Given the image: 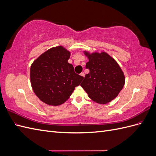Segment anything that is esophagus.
I'll return each instance as SVG.
<instances>
[{
	"label": "esophagus",
	"mask_w": 156,
	"mask_h": 156,
	"mask_svg": "<svg viewBox=\"0 0 156 156\" xmlns=\"http://www.w3.org/2000/svg\"><path fill=\"white\" fill-rule=\"evenodd\" d=\"M80 75H81V76H82L83 77H84V72L81 73V74H80Z\"/></svg>",
	"instance_id": "34e87169"
}]
</instances>
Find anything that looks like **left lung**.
I'll return each mask as SVG.
<instances>
[{"label": "left lung", "instance_id": "8db88e82", "mask_svg": "<svg viewBox=\"0 0 156 156\" xmlns=\"http://www.w3.org/2000/svg\"><path fill=\"white\" fill-rule=\"evenodd\" d=\"M89 61L81 87L88 97L100 104H106L119 95L125 84V76L116 60L105 52L89 53L84 51Z\"/></svg>", "mask_w": 156, "mask_h": 156}]
</instances>
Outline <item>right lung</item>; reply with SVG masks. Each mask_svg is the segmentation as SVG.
I'll return each instance as SVG.
<instances>
[{
  "label": "right lung",
  "instance_id": "obj_1",
  "mask_svg": "<svg viewBox=\"0 0 156 156\" xmlns=\"http://www.w3.org/2000/svg\"><path fill=\"white\" fill-rule=\"evenodd\" d=\"M70 52L62 46L51 48L35 60L30 67V82L40 100L57 106L66 101L83 77L75 73L68 60Z\"/></svg>",
  "mask_w": 156,
  "mask_h": 156
}]
</instances>
